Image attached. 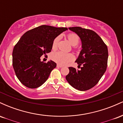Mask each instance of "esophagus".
I'll return each instance as SVG.
<instances>
[{"mask_svg":"<svg viewBox=\"0 0 123 123\" xmlns=\"http://www.w3.org/2000/svg\"><path fill=\"white\" fill-rule=\"evenodd\" d=\"M57 67H58V68H62V66L61 65H60V64H57Z\"/></svg>","mask_w":123,"mask_h":123,"instance_id":"obj_1","label":"esophagus"}]
</instances>
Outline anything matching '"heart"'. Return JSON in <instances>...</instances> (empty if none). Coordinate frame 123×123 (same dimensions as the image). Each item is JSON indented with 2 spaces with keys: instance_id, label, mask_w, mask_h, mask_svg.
<instances>
[{
  "instance_id": "heart-1",
  "label": "heart",
  "mask_w": 123,
  "mask_h": 123,
  "mask_svg": "<svg viewBox=\"0 0 123 123\" xmlns=\"http://www.w3.org/2000/svg\"><path fill=\"white\" fill-rule=\"evenodd\" d=\"M67 38L69 43L72 46H74V48H76V46L78 44L80 41V38L78 35L73 33H69L67 35ZM60 39V36H57L53 40V43H52V49L53 50L57 49L58 44ZM51 58L54 61L61 65L66 64L74 60V56L72 54L65 53L62 51H58L53 53Z\"/></svg>"
}]
</instances>
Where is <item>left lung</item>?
<instances>
[{
	"instance_id": "left-lung-1",
	"label": "left lung",
	"mask_w": 123,
	"mask_h": 123,
	"mask_svg": "<svg viewBox=\"0 0 123 123\" xmlns=\"http://www.w3.org/2000/svg\"><path fill=\"white\" fill-rule=\"evenodd\" d=\"M79 36L82 50L76 61L81 69L69 67L66 79L73 88L86 91L94 87L105 72L108 65L107 46L94 31L79 26L69 28Z\"/></svg>"
}]
</instances>
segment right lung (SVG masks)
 I'll return each mask as SVG.
<instances>
[{"label":"right lung","mask_w":123,"mask_h":123,"mask_svg":"<svg viewBox=\"0 0 123 123\" xmlns=\"http://www.w3.org/2000/svg\"><path fill=\"white\" fill-rule=\"evenodd\" d=\"M67 29L43 25L22 35L14 47L12 66L23 85L36 88L47 80L57 64L51 60L43 62L40 57L51 52L54 39Z\"/></svg>","instance_id":"add662e5"}]
</instances>
